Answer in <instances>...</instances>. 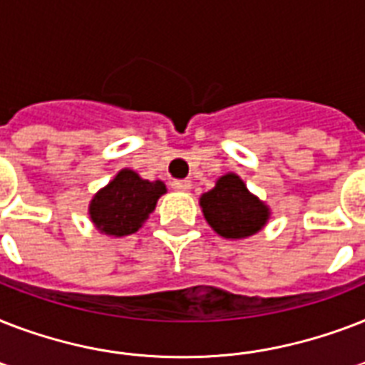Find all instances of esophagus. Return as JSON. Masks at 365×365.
I'll return each mask as SVG.
<instances>
[{"label": "esophagus", "instance_id": "1", "mask_svg": "<svg viewBox=\"0 0 365 365\" xmlns=\"http://www.w3.org/2000/svg\"><path fill=\"white\" fill-rule=\"evenodd\" d=\"M172 189H174V191H182V193H185V191L191 189V182H189V180H174V182H172Z\"/></svg>", "mask_w": 365, "mask_h": 365}]
</instances>
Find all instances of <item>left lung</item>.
Segmentation results:
<instances>
[{
  "mask_svg": "<svg viewBox=\"0 0 365 365\" xmlns=\"http://www.w3.org/2000/svg\"><path fill=\"white\" fill-rule=\"evenodd\" d=\"M199 205L208 225L220 237L231 240L259 233L271 217V208L250 193L242 178L235 172L217 178L216 185L200 195Z\"/></svg>",
  "mask_w": 365,
  "mask_h": 365,
  "instance_id": "obj_1",
  "label": "left lung"
}]
</instances>
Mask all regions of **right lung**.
<instances>
[{
	"mask_svg": "<svg viewBox=\"0 0 365 365\" xmlns=\"http://www.w3.org/2000/svg\"><path fill=\"white\" fill-rule=\"evenodd\" d=\"M165 193V182H149L138 172L123 168L108 185L94 193L88 202V217L106 237H128L148 222L157 200Z\"/></svg>",
	"mask_w": 365,
	"mask_h": 365,
	"instance_id": "1",
	"label": "right lung"
}]
</instances>
